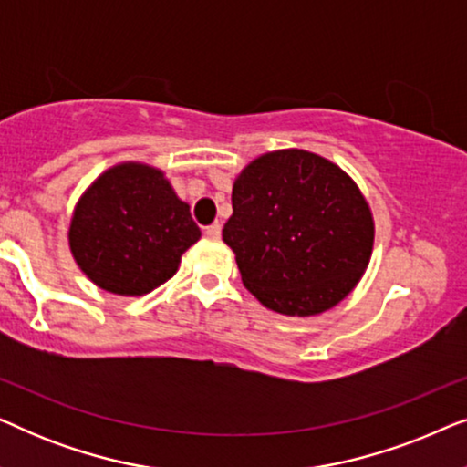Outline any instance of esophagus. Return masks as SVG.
Masks as SVG:
<instances>
[{"instance_id": "esophagus-1", "label": "esophagus", "mask_w": 467, "mask_h": 467, "mask_svg": "<svg viewBox=\"0 0 467 467\" xmlns=\"http://www.w3.org/2000/svg\"><path fill=\"white\" fill-rule=\"evenodd\" d=\"M203 234H206V238L210 240H219L221 238V225L219 223H214V225H208L203 229Z\"/></svg>"}]
</instances>
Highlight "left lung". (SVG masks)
<instances>
[{
    "instance_id": "1",
    "label": "left lung",
    "mask_w": 467,
    "mask_h": 467,
    "mask_svg": "<svg viewBox=\"0 0 467 467\" xmlns=\"http://www.w3.org/2000/svg\"><path fill=\"white\" fill-rule=\"evenodd\" d=\"M223 242L265 308L310 317L342 302L366 272L374 221L336 163L297 149L267 152L235 178Z\"/></svg>"
}]
</instances>
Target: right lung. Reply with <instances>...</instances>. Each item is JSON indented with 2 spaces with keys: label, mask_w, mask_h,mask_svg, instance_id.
I'll return each mask as SVG.
<instances>
[{
  "label": "right lung",
  "mask_w": 467,
  "mask_h": 467,
  "mask_svg": "<svg viewBox=\"0 0 467 467\" xmlns=\"http://www.w3.org/2000/svg\"><path fill=\"white\" fill-rule=\"evenodd\" d=\"M189 203L155 168L123 163L108 170L80 197L69 225V248L99 289L144 296L171 278L182 253L200 240Z\"/></svg>",
  "instance_id": "right-lung-1"
}]
</instances>
